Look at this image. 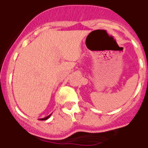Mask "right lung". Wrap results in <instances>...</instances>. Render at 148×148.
Masks as SVG:
<instances>
[{"label": "right lung", "instance_id": "right-lung-1", "mask_svg": "<svg viewBox=\"0 0 148 148\" xmlns=\"http://www.w3.org/2000/svg\"><path fill=\"white\" fill-rule=\"evenodd\" d=\"M51 115H52V113H51L50 115H49V116H47V117H45V118L40 119H39V120H41V121H44V120H47V119H49V117H50V116H51Z\"/></svg>", "mask_w": 148, "mask_h": 148}]
</instances>
